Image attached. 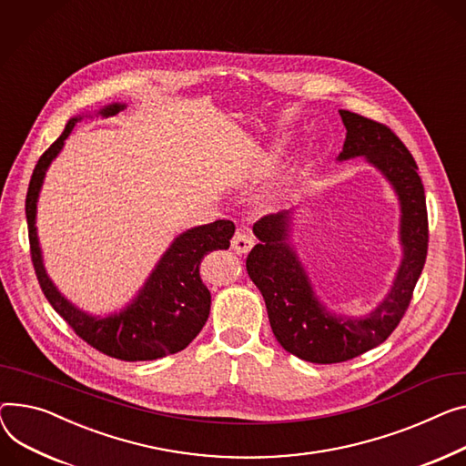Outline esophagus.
I'll return each mask as SVG.
<instances>
[{
  "label": "esophagus",
  "mask_w": 466,
  "mask_h": 466,
  "mask_svg": "<svg viewBox=\"0 0 466 466\" xmlns=\"http://www.w3.org/2000/svg\"><path fill=\"white\" fill-rule=\"evenodd\" d=\"M255 245V238L249 232H236L232 238V249L238 255H245L253 249Z\"/></svg>",
  "instance_id": "obj_1"
}]
</instances>
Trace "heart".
<instances>
[{
	"label": "heart",
	"instance_id": "1",
	"mask_svg": "<svg viewBox=\"0 0 466 466\" xmlns=\"http://www.w3.org/2000/svg\"><path fill=\"white\" fill-rule=\"evenodd\" d=\"M296 176H298V170H296V168H294V170H292V172H290V177H296Z\"/></svg>",
	"mask_w": 466,
	"mask_h": 466
}]
</instances>
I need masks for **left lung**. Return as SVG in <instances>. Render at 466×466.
<instances>
[{"instance_id":"8db88e82","label":"left lung","mask_w":466,"mask_h":466,"mask_svg":"<svg viewBox=\"0 0 466 466\" xmlns=\"http://www.w3.org/2000/svg\"><path fill=\"white\" fill-rule=\"evenodd\" d=\"M347 127L337 161L365 157L399 200L402 258L386 298L365 317L337 315L319 299L290 241L296 209L266 215L255 223L257 243L247 273L260 290L275 339L287 352L311 363H339L379 347L397 328L412 299L427 257V208L423 183L410 151L391 129L360 114L339 110Z\"/></svg>"}]
</instances>
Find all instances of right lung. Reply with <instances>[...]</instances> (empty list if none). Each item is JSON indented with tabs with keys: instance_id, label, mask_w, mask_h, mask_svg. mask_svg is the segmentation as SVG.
Segmentation results:
<instances>
[{
	"instance_id": "add662e5",
	"label": "right lung",
	"mask_w": 466,
	"mask_h": 466,
	"mask_svg": "<svg viewBox=\"0 0 466 466\" xmlns=\"http://www.w3.org/2000/svg\"><path fill=\"white\" fill-rule=\"evenodd\" d=\"M123 108H126L123 103H112L103 106L97 116L108 117ZM84 116L87 114L75 116L67 121L64 133L41 155L34 176L29 179L25 219L31 260H34L39 285L56 313L64 317L76 335L99 352L123 361H149L176 354L200 333L209 317L211 294L200 279V262L211 251L228 249L236 227L232 221L221 219L181 232L174 238L142 289L126 307L106 317L82 311L57 290L48 277L35 221L46 170Z\"/></svg>"
}]
</instances>
